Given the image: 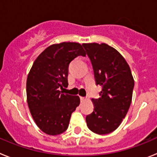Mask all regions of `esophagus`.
I'll use <instances>...</instances> for the list:
<instances>
[{
  "label": "esophagus",
  "mask_w": 157,
  "mask_h": 157,
  "mask_svg": "<svg viewBox=\"0 0 157 157\" xmlns=\"http://www.w3.org/2000/svg\"><path fill=\"white\" fill-rule=\"evenodd\" d=\"M80 100H81V102H82V101H85L86 98H84V97H80Z\"/></svg>",
  "instance_id": "34e87169"
}]
</instances>
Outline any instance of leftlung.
Wrapping results in <instances>:
<instances>
[{"mask_svg": "<svg viewBox=\"0 0 157 157\" xmlns=\"http://www.w3.org/2000/svg\"><path fill=\"white\" fill-rule=\"evenodd\" d=\"M90 59L97 85L102 86L98 99H92L94 112L86 117L89 129L98 134L114 131L125 118L132 100L134 81L121 54L107 44H82Z\"/></svg>", "mask_w": 157, "mask_h": 157, "instance_id": "1", "label": "left lung"}]
</instances>
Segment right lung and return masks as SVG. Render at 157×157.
<instances>
[{"instance_id": "1", "label": "right lung", "mask_w": 157, "mask_h": 157, "mask_svg": "<svg viewBox=\"0 0 157 157\" xmlns=\"http://www.w3.org/2000/svg\"><path fill=\"white\" fill-rule=\"evenodd\" d=\"M78 56H85L80 44L50 45L35 59L27 80V103L36 124L49 135L67 129L72 112L79 105L78 96L63 94L68 85V67Z\"/></svg>"}]
</instances>
